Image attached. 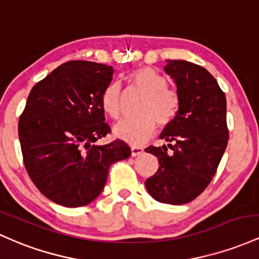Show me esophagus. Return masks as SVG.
<instances>
[{
    "mask_svg": "<svg viewBox=\"0 0 259 259\" xmlns=\"http://www.w3.org/2000/svg\"><path fill=\"white\" fill-rule=\"evenodd\" d=\"M144 153L143 148L141 147H131V156H139Z\"/></svg>",
    "mask_w": 259,
    "mask_h": 259,
    "instance_id": "34e87169",
    "label": "esophagus"
}]
</instances>
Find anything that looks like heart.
I'll list each match as a JSON object with an SVG mask.
<instances>
[{
	"instance_id": "heart-1",
	"label": "heart",
	"mask_w": 259,
	"mask_h": 259,
	"mask_svg": "<svg viewBox=\"0 0 259 259\" xmlns=\"http://www.w3.org/2000/svg\"><path fill=\"white\" fill-rule=\"evenodd\" d=\"M130 80L147 94L141 111L143 116L120 121L115 124L114 133L121 141L137 147L145 143L155 133L156 122L160 127H166L174 121L179 111V98L166 88L165 77L153 67H141L131 72ZM101 105L110 117H120L122 92L117 82H111L106 87L101 97Z\"/></svg>"
}]
</instances>
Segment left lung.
Wrapping results in <instances>:
<instances>
[{"mask_svg":"<svg viewBox=\"0 0 259 259\" xmlns=\"http://www.w3.org/2000/svg\"><path fill=\"white\" fill-rule=\"evenodd\" d=\"M164 71L175 82L179 111L160 135L168 144L145 149L159 160L145 187L158 202L181 205L198 197L215 175L229 139L226 98L215 78L196 63L168 60Z\"/></svg>","mask_w":259,"mask_h":259,"instance_id":"left-lung-1","label":"left lung"}]
</instances>
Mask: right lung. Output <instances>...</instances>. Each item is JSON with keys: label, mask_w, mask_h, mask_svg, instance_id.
<instances>
[{"label": "right lung", "mask_w": 259, "mask_h": 259, "mask_svg": "<svg viewBox=\"0 0 259 259\" xmlns=\"http://www.w3.org/2000/svg\"><path fill=\"white\" fill-rule=\"evenodd\" d=\"M112 75L114 68L101 63H63L33 87L19 118L29 176L46 198L63 207H82L98 198L110 166L131 155L120 139L94 144L111 132L101 97Z\"/></svg>", "instance_id": "obj_1"}]
</instances>
